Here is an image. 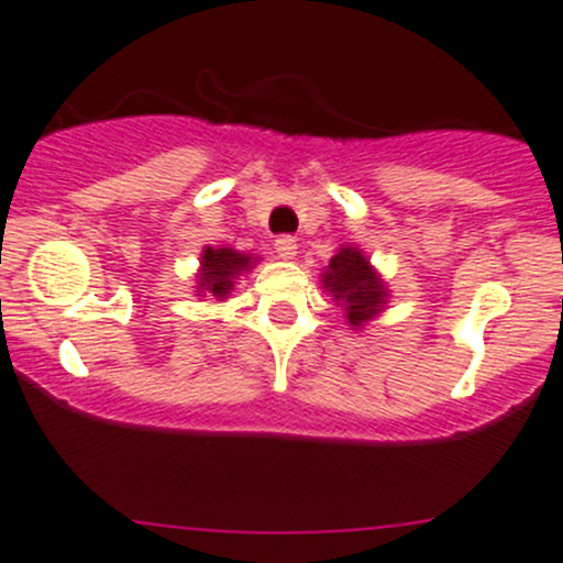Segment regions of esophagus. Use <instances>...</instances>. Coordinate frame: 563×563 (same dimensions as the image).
I'll use <instances>...</instances> for the list:
<instances>
[{
	"label": "esophagus",
	"mask_w": 563,
	"mask_h": 563,
	"mask_svg": "<svg viewBox=\"0 0 563 563\" xmlns=\"http://www.w3.org/2000/svg\"><path fill=\"white\" fill-rule=\"evenodd\" d=\"M276 254H279L282 260H295V254H298V241H295L292 235H279L276 238Z\"/></svg>",
	"instance_id": "34e87169"
}]
</instances>
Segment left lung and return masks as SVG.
Segmentation results:
<instances>
[{"label": "left lung", "instance_id": "8db88e82", "mask_svg": "<svg viewBox=\"0 0 563 563\" xmlns=\"http://www.w3.org/2000/svg\"><path fill=\"white\" fill-rule=\"evenodd\" d=\"M322 287L342 306L353 328H361L372 317L380 314L388 298L386 284L364 257V252L355 246H342L333 254L322 274Z\"/></svg>", "mask_w": 563, "mask_h": 563}]
</instances>
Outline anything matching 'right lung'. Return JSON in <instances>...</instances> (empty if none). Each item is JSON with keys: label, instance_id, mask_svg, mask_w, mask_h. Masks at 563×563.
I'll use <instances>...</instances> for the list:
<instances>
[{"label": "right lung", "instance_id": "add662e5", "mask_svg": "<svg viewBox=\"0 0 563 563\" xmlns=\"http://www.w3.org/2000/svg\"><path fill=\"white\" fill-rule=\"evenodd\" d=\"M202 268L197 274V292L213 295L216 300H224L227 295L235 287V279L241 274H246L249 268H254L257 260L249 257V254L235 252V249H213L208 246L202 252Z\"/></svg>", "mask_w": 563, "mask_h": 563}]
</instances>
